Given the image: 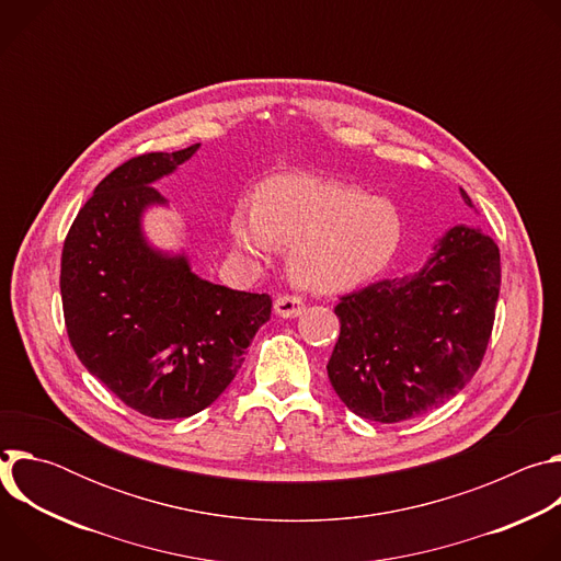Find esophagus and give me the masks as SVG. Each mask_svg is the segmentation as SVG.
<instances>
[{"mask_svg": "<svg viewBox=\"0 0 561 561\" xmlns=\"http://www.w3.org/2000/svg\"><path fill=\"white\" fill-rule=\"evenodd\" d=\"M304 308H306V304H304V299L297 297V295H279V297L275 299V312H277L279 317H286V319L299 317V314L304 312Z\"/></svg>", "mask_w": 561, "mask_h": 561, "instance_id": "1", "label": "esophagus"}]
</instances>
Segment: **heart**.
Wrapping results in <instances>:
<instances>
[{
	"instance_id": "obj_1",
	"label": "heart",
	"mask_w": 561,
	"mask_h": 561,
	"mask_svg": "<svg viewBox=\"0 0 561 561\" xmlns=\"http://www.w3.org/2000/svg\"><path fill=\"white\" fill-rule=\"evenodd\" d=\"M402 230L392 202L314 175L275 178L260 188L255 206L239 204L230 215L239 253L266 257L275 247H290V275L312 290H337L383 271Z\"/></svg>"
}]
</instances>
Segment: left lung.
Instances as JSON below:
<instances>
[{
  "mask_svg": "<svg viewBox=\"0 0 561 561\" xmlns=\"http://www.w3.org/2000/svg\"><path fill=\"white\" fill-rule=\"evenodd\" d=\"M461 197L472 206L466 191ZM500 284L493 239L453 226L417 273L344 295L335 306L340 340L327 366L342 402L381 424L448 402L484 359Z\"/></svg>",
  "mask_w": 561,
  "mask_h": 561,
  "instance_id": "1",
  "label": "left lung"
}]
</instances>
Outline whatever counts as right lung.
I'll use <instances>...</instances> for the list:
<instances>
[{"instance_id":"obj_1","label":"right lung","mask_w":561,"mask_h":561,"mask_svg":"<svg viewBox=\"0 0 561 561\" xmlns=\"http://www.w3.org/2000/svg\"><path fill=\"white\" fill-rule=\"evenodd\" d=\"M137 154L106 175L77 213L61 251V304L79 362L133 411L152 420L191 417L226 390L271 297L210 284L186 255L152 249L141 232L152 186L195 154Z\"/></svg>"}]
</instances>
